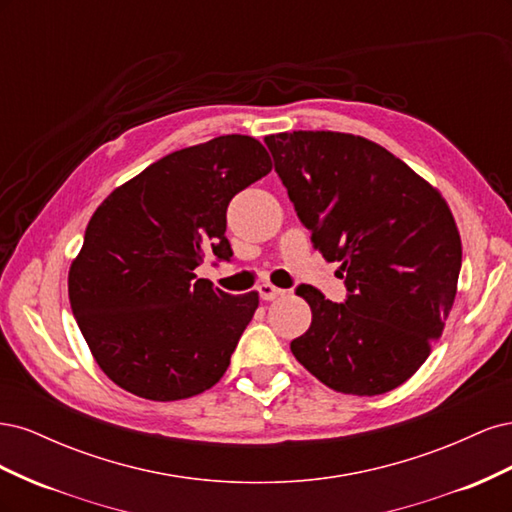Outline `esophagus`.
Masks as SVG:
<instances>
[{
    "mask_svg": "<svg viewBox=\"0 0 512 512\" xmlns=\"http://www.w3.org/2000/svg\"><path fill=\"white\" fill-rule=\"evenodd\" d=\"M284 290H280L277 286H273V284H269V282H265V284H260L258 286V294H260V299L262 301H273V299H277L280 297Z\"/></svg>",
    "mask_w": 512,
    "mask_h": 512,
    "instance_id": "34e87169",
    "label": "esophagus"
}]
</instances>
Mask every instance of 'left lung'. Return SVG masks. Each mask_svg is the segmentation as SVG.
<instances>
[{
  "mask_svg": "<svg viewBox=\"0 0 512 512\" xmlns=\"http://www.w3.org/2000/svg\"><path fill=\"white\" fill-rule=\"evenodd\" d=\"M265 143L314 247L339 262L348 288L346 303L297 288L312 324L292 354L337 393L397 389L427 361L455 301L461 237L451 207L363 136L297 130Z\"/></svg>",
  "mask_w": 512,
  "mask_h": 512,
  "instance_id": "left-lung-1",
  "label": "left lung"
}]
</instances>
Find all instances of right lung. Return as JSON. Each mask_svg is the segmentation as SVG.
<instances>
[{"label":"right lung","instance_id":"right-lung-1","mask_svg":"<svg viewBox=\"0 0 512 512\" xmlns=\"http://www.w3.org/2000/svg\"><path fill=\"white\" fill-rule=\"evenodd\" d=\"M252 136L226 134L168 153L104 198L68 273L72 314L123 391L177 401L220 382L258 292L226 294L194 269L230 260L226 209L271 173Z\"/></svg>","mask_w":512,"mask_h":512}]
</instances>
